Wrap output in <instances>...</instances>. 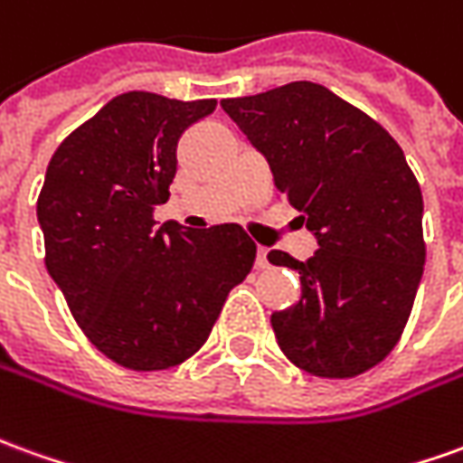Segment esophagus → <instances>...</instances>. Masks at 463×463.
Masks as SVG:
<instances>
[{
	"label": "esophagus",
	"instance_id": "34e87169",
	"mask_svg": "<svg viewBox=\"0 0 463 463\" xmlns=\"http://www.w3.org/2000/svg\"><path fill=\"white\" fill-rule=\"evenodd\" d=\"M268 248H258V258H255V268L258 270H265L268 268Z\"/></svg>",
	"mask_w": 463,
	"mask_h": 463
}]
</instances>
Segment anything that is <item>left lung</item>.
<instances>
[{"label": "left lung", "mask_w": 463, "mask_h": 463, "mask_svg": "<svg viewBox=\"0 0 463 463\" xmlns=\"http://www.w3.org/2000/svg\"><path fill=\"white\" fill-rule=\"evenodd\" d=\"M221 105L318 238L306 263L268 253L300 276L298 303L270 316L280 351L321 378L373 368L399 344L426 263L421 187L399 142L316 82Z\"/></svg>", "instance_id": "obj_1"}]
</instances>
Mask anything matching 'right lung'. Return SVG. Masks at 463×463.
I'll use <instances>...</instances> for the list:
<instances>
[{"label": "right lung", "instance_id": "add662e5", "mask_svg": "<svg viewBox=\"0 0 463 463\" xmlns=\"http://www.w3.org/2000/svg\"><path fill=\"white\" fill-rule=\"evenodd\" d=\"M125 92L70 132L52 155L37 198L44 265L90 344L119 366H180L208 341L232 288L255 260L235 222L183 231L167 203L180 135L215 109Z\"/></svg>", "mask_w": 463, "mask_h": 463}]
</instances>
